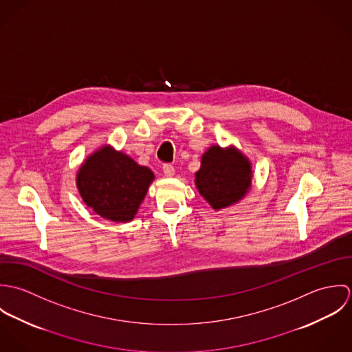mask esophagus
<instances>
[{
	"mask_svg": "<svg viewBox=\"0 0 352 352\" xmlns=\"http://www.w3.org/2000/svg\"><path fill=\"white\" fill-rule=\"evenodd\" d=\"M162 170H164V175H165L166 177H173V176H175V168H173L172 165H169V164H165V165L162 166Z\"/></svg>",
	"mask_w": 352,
	"mask_h": 352,
	"instance_id": "1",
	"label": "esophagus"
}]
</instances>
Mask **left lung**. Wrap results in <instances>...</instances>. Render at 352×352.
<instances>
[{"label": "left lung", "mask_w": 352, "mask_h": 352, "mask_svg": "<svg viewBox=\"0 0 352 352\" xmlns=\"http://www.w3.org/2000/svg\"><path fill=\"white\" fill-rule=\"evenodd\" d=\"M252 177L251 161L243 151L233 145H212L201 154L195 186L204 201L214 210H221L239 203L250 192Z\"/></svg>", "instance_id": "8db88e82"}]
</instances>
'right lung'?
<instances>
[{"mask_svg": "<svg viewBox=\"0 0 352 352\" xmlns=\"http://www.w3.org/2000/svg\"><path fill=\"white\" fill-rule=\"evenodd\" d=\"M153 180L151 169L111 145L88 155L76 176L84 203L101 218L123 223L134 219Z\"/></svg>", "mask_w": 352, "mask_h": 352, "instance_id": "add662e5", "label": "right lung"}]
</instances>
